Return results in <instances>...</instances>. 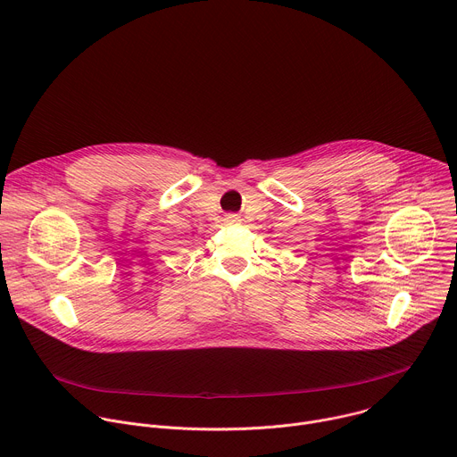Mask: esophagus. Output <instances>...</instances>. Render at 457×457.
<instances>
[{"label":"esophagus","instance_id":"1","mask_svg":"<svg viewBox=\"0 0 457 457\" xmlns=\"http://www.w3.org/2000/svg\"><path fill=\"white\" fill-rule=\"evenodd\" d=\"M228 220H229V222H237V220H238V217H237V215H229V217H228Z\"/></svg>","mask_w":457,"mask_h":457}]
</instances>
